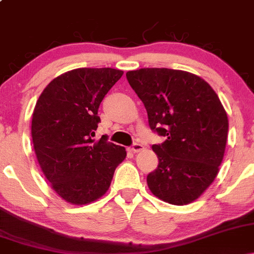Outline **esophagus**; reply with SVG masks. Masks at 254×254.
I'll return each mask as SVG.
<instances>
[{"mask_svg": "<svg viewBox=\"0 0 254 254\" xmlns=\"http://www.w3.org/2000/svg\"><path fill=\"white\" fill-rule=\"evenodd\" d=\"M143 149H144L143 144H141V143H135L132 147L130 148V150L132 151V153H138V151H142Z\"/></svg>", "mask_w": 254, "mask_h": 254, "instance_id": "1", "label": "esophagus"}]
</instances>
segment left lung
Returning a JSON list of instances; mask_svg holds the SVG:
<instances>
[{
    "instance_id": "8db88e82",
    "label": "left lung",
    "mask_w": 254,
    "mask_h": 254,
    "mask_svg": "<svg viewBox=\"0 0 254 254\" xmlns=\"http://www.w3.org/2000/svg\"><path fill=\"white\" fill-rule=\"evenodd\" d=\"M127 78L144 104L151 130L165 136L154 144L159 159L148 174L154 196L174 205L196 200L218 173L228 136V117L215 90L189 71L143 68Z\"/></svg>"
}]
</instances>
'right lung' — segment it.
Returning <instances> with one entry per match:
<instances>
[{
	"label": "right lung",
	"instance_id": "right-lung-1",
	"mask_svg": "<svg viewBox=\"0 0 254 254\" xmlns=\"http://www.w3.org/2000/svg\"><path fill=\"white\" fill-rule=\"evenodd\" d=\"M123 76L112 68H78L51 81L32 115V141L44 176L65 202L83 205L109 190L124 147L95 141L98 110L107 92Z\"/></svg>",
	"mask_w": 254,
	"mask_h": 254
}]
</instances>
